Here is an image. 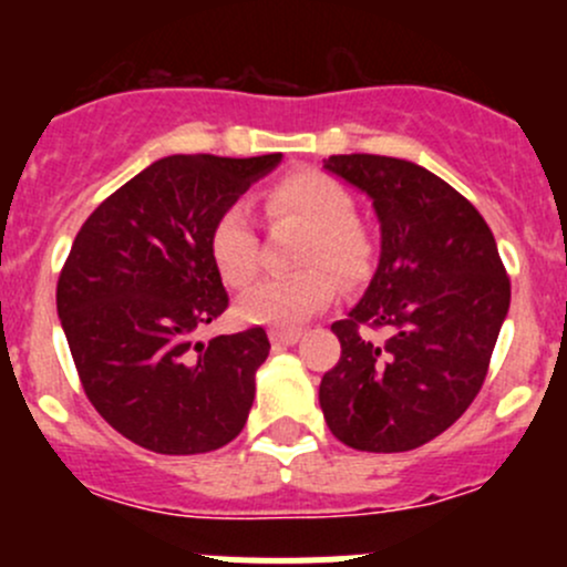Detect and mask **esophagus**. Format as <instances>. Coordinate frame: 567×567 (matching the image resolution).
Masks as SVG:
<instances>
[{
	"instance_id": "esophagus-1",
	"label": "esophagus",
	"mask_w": 567,
	"mask_h": 567,
	"mask_svg": "<svg viewBox=\"0 0 567 567\" xmlns=\"http://www.w3.org/2000/svg\"><path fill=\"white\" fill-rule=\"evenodd\" d=\"M301 331L299 329H271L268 331V340L274 342V346H293V342H299Z\"/></svg>"
}]
</instances>
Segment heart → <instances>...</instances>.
Masks as SVG:
<instances>
[{
  "instance_id": "1",
  "label": "heart",
  "mask_w": 567,
  "mask_h": 567,
  "mask_svg": "<svg viewBox=\"0 0 567 567\" xmlns=\"http://www.w3.org/2000/svg\"><path fill=\"white\" fill-rule=\"evenodd\" d=\"M266 210L274 219L307 225L299 249L301 271L260 279L238 299V318L260 326H293L329 307L337 296V277L362 279L373 262V236L353 216V197L340 181L318 169H299L279 177L266 192ZM208 255L219 277L244 288L257 274V233L247 205L230 203L214 219ZM332 270L329 272L328 268Z\"/></svg>"
}]
</instances>
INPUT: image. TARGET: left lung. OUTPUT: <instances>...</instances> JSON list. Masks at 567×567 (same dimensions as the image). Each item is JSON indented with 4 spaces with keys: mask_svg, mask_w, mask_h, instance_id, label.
Wrapping results in <instances>:
<instances>
[{
    "mask_svg": "<svg viewBox=\"0 0 567 567\" xmlns=\"http://www.w3.org/2000/svg\"><path fill=\"white\" fill-rule=\"evenodd\" d=\"M326 169L373 197L381 260L359 305L331 323L342 351L320 381V409L348 447L416 450L477 398L511 277L480 210L420 164L351 153Z\"/></svg>",
    "mask_w": 567,
    "mask_h": 567,
    "instance_id": "1",
    "label": "left lung"
}]
</instances>
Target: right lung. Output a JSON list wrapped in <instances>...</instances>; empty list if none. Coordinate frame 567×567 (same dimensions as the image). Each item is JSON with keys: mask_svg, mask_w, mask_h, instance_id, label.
I'll return each mask as SVG.
<instances>
[{"mask_svg": "<svg viewBox=\"0 0 567 567\" xmlns=\"http://www.w3.org/2000/svg\"><path fill=\"white\" fill-rule=\"evenodd\" d=\"M279 158H158L76 233L56 312L84 394L140 447L210 453L247 425L266 331L251 326L208 346L194 331L230 305L208 255L210 225Z\"/></svg>", "mask_w": 567, "mask_h": 567, "instance_id": "obj_1", "label": "right lung"}]
</instances>
